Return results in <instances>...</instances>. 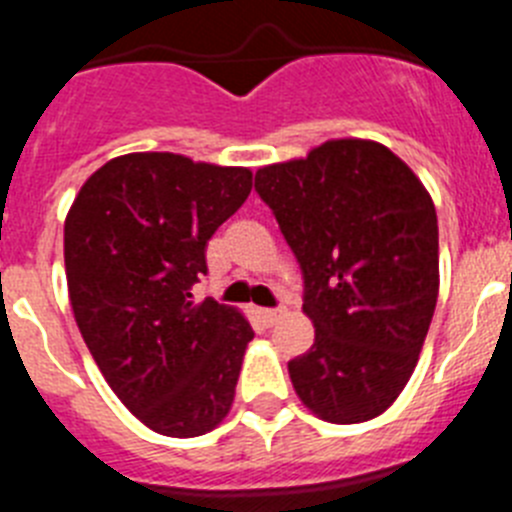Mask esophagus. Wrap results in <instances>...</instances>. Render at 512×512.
I'll use <instances>...</instances> for the list:
<instances>
[{
  "mask_svg": "<svg viewBox=\"0 0 512 512\" xmlns=\"http://www.w3.org/2000/svg\"><path fill=\"white\" fill-rule=\"evenodd\" d=\"M284 315H287L284 307H264V310H261V318H264L266 325H277Z\"/></svg>",
  "mask_w": 512,
  "mask_h": 512,
  "instance_id": "obj_1",
  "label": "esophagus"
}]
</instances>
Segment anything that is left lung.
Here are the masks:
<instances>
[{
    "label": "left lung",
    "instance_id": "left-lung-1",
    "mask_svg": "<svg viewBox=\"0 0 512 512\" xmlns=\"http://www.w3.org/2000/svg\"><path fill=\"white\" fill-rule=\"evenodd\" d=\"M305 279L310 351L289 361L300 400L328 423H364L408 384L438 297L431 194L390 148L343 138L256 171Z\"/></svg>",
    "mask_w": 512,
    "mask_h": 512
}]
</instances>
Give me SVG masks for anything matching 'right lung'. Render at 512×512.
Returning <instances> with one entry per match:
<instances>
[{
    "instance_id": "obj_1",
    "label": "right lung",
    "mask_w": 512,
    "mask_h": 512,
    "mask_svg": "<svg viewBox=\"0 0 512 512\" xmlns=\"http://www.w3.org/2000/svg\"><path fill=\"white\" fill-rule=\"evenodd\" d=\"M251 176L176 153H128L89 176L63 225L81 338L122 405L161 436H202L233 405L253 328L212 297L194 302L192 287Z\"/></svg>"
}]
</instances>
